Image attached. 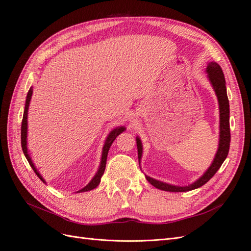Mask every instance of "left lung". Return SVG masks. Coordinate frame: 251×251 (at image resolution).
I'll list each match as a JSON object with an SVG mask.
<instances>
[{"mask_svg":"<svg viewBox=\"0 0 251 251\" xmlns=\"http://www.w3.org/2000/svg\"><path fill=\"white\" fill-rule=\"evenodd\" d=\"M207 73L210 82H211L213 89L215 91L216 96L219 99V104H220V145H219V150L216 152V155L214 157V160L210 166V168L206 171V173L201 176L200 179L193 182L192 185L187 186V187H177V186H171L165 184V182H161L159 180L153 179L149 176H146L147 180L150 182L152 186L155 188L160 189V190L164 191H170V192H185V191H190L193 189L200 188L202 185H205L208 180L213 177V175L218 172L219 169L221 168L222 164L226 159L228 152H229V147H230V125H229V100L227 96V91H226V81L224 77V73L222 71V67L215 62H210L207 66ZM136 144L138 149V160L141 158V153H142V146L141 141L137 137L136 138Z\"/></svg>","mask_w":251,"mask_h":251,"instance_id":"1","label":"left lung"}]
</instances>
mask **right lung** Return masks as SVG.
Wrapping results in <instances>:
<instances>
[{"label":"right lung","instance_id":"add662e5","mask_svg":"<svg viewBox=\"0 0 251 251\" xmlns=\"http://www.w3.org/2000/svg\"><path fill=\"white\" fill-rule=\"evenodd\" d=\"M31 95H32V90L30 89L28 91V94H27V97H26V103H25V109H24V114H23V119H22V126H21V145H22V150H23V153L25 155L26 159L28 160L30 167L32 168V170L35 171V173L38 175V177L41 179L43 182H45V180L43 179V177L41 175H40V173L38 172V170L36 169L35 165L32 164V161L29 157L28 153H27V140H26V137H27V111H28V106H29V102H30V99H31ZM126 130L125 126H120V127H117L115 128V130H113L109 136H107L106 140H105V144L103 146V150H102V157H101V164H100V167H99V170L98 172L96 173V175L94 176V178L87 184L83 189H81V190L79 192H85V191H90V190H93V189L96 188L99 182H100V179H101V176L103 175L104 173V170H105V166H106V158H107V153H109V150H110V147L111 145L113 144V141L116 139V137L118 136V135L120 133H123L124 131Z\"/></svg>","mask_w":251,"mask_h":251}]
</instances>
